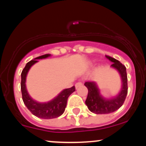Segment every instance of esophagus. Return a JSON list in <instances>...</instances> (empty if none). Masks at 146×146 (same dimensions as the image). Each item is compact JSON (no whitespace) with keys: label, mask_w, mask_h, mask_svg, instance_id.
<instances>
[{"label":"esophagus","mask_w":146,"mask_h":146,"mask_svg":"<svg viewBox=\"0 0 146 146\" xmlns=\"http://www.w3.org/2000/svg\"><path fill=\"white\" fill-rule=\"evenodd\" d=\"M82 82H78V83H76L75 84V88H79V87H80V86H82Z\"/></svg>","instance_id":"esophagus-1"}]
</instances>
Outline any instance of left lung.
Segmentation results:
<instances>
[{"instance_id":"left-lung-1","label":"left lung","mask_w":146,"mask_h":146,"mask_svg":"<svg viewBox=\"0 0 146 146\" xmlns=\"http://www.w3.org/2000/svg\"><path fill=\"white\" fill-rule=\"evenodd\" d=\"M113 64L111 67L117 70L121 82V89L115 96L107 98L102 95L100 88L95 82H86L85 86L88 88V96L85 104L88 110L95 114H108L118 110L123 105L128 93V79L126 68L119 61L111 57L106 56Z\"/></svg>"}]
</instances>
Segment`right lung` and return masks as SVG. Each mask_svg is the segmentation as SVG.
I'll return each instance as SVG.
<instances>
[{
  "instance_id": "obj_1",
  "label": "right lung",
  "mask_w": 146,
  "mask_h": 146,
  "mask_svg": "<svg viewBox=\"0 0 146 146\" xmlns=\"http://www.w3.org/2000/svg\"><path fill=\"white\" fill-rule=\"evenodd\" d=\"M51 56V54H45L31 60L27 64L21 73V92L25 105L33 115L44 119L57 118L61 116L65 110L68 97L75 90V86L64 89L56 97L47 102H39L30 96L26 87V79L28 72L33 64L38 62V60L45 59Z\"/></svg>"
}]
</instances>
